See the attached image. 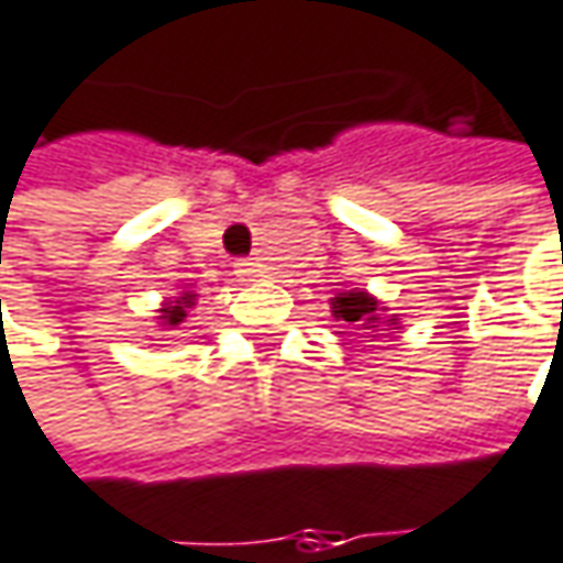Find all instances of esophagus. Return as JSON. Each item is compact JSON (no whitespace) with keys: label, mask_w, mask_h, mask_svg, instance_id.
Here are the masks:
<instances>
[{"label":"esophagus","mask_w":563,"mask_h":563,"mask_svg":"<svg viewBox=\"0 0 563 563\" xmlns=\"http://www.w3.org/2000/svg\"><path fill=\"white\" fill-rule=\"evenodd\" d=\"M235 274H239L242 280H251V277L257 274V264H254V261H239V264H235Z\"/></svg>","instance_id":"34e87169"}]
</instances>
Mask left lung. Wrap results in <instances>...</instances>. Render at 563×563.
Listing matches in <instances>:
<instances>
[{"label": "left lung", "instance_id": "8db88e82", "mask_svg": "<svg viewBox=\"0 0 563 563\" xmlns=\"http://www.w3.org/2000/svg\"><path fill=\"white\" fill-rule=\"evenodd\" d=\"M331 309H334V318L356 324V331L360 328L363 331H379V302L373 296H366V292H341L331 302ZM369 338H376V334H369Z\"/></svg>", "mask_w": 563, "mask_h": 563}]
</instances>
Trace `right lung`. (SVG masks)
<instances>
[{
    "mask_svg": "<svg viewBox=\"0 0 563 563\" xmlns=\"http://www.w3.org/2000/svg\"><path fill=\"white\" fill-rule=\"evenodd\" d=\"M184 302H190V296H181V302H178V306H168V309H162V312H165L162 318H165L168 324H178V321H184V309H187Z\"/></svg>",
    "mask_w": 563,
    "mask_h": 563,
    "instance_id": "right-lung-1",
    "label": "right lung"
}]
</instances>
